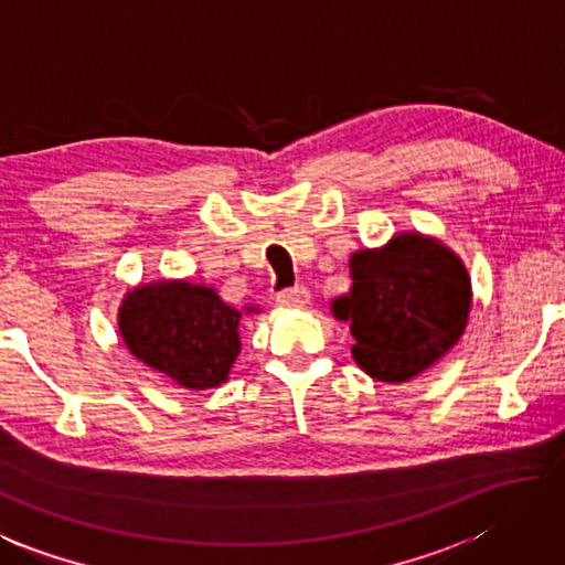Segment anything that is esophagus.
Wrapping results in <instances>:
<instances>
[{
    "mask_svg": "<svg viewBox=\"0 0 565 565\" xmlns=\"http://www.w3.org/2000/svg\"><path fill=\"white\" fill-rule=\"evenodd\" d=\"M309 301H311V294L306 286H294V289H286L276 296V303L284 306V309H303Z\"/></svg>",
    "mask_w": 565,
    "mask_h": 565,
    "instance_id": "1",
    "label": "esophagus"
}]
</instances>
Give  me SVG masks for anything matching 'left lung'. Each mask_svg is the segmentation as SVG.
Wrapping results in <instances>:
<instances>
[{
  "label": "left lung",
  "mask_w": 565,
  "mask_h": 565,
  "mask_svg": "<svg viewBox=\"0 0 565 565\" xmlns=\"http://www.w3.org/2000/svg\"><path fill=\"white\" fill-rule=\"evenodd\" d=\"M351 291L331 311L351 323V353L363 371L405 383L449 353L467 328L471 281L459 256L417 232L351 256Z\"/></svg>",
  "instance_id": "obj_1"
}]
</instances>
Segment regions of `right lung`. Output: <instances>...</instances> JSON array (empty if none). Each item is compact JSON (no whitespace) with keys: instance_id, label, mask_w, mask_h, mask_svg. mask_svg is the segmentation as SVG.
Here are the masks:
<instances>
[{"instance_id":"right-lung-1","label":"right lung","mask_w":565,"mask_h":565,"mask_svg":"<svg viewBox=\"0 0 565 565\" xmlns=\"http://www.w3.org/2000/svg\"><path fill=\"white\" fill-rule=\"evenodd\" d=\"M254 309H247L252 313ZM242 311L190 281L140 284L122 296L118 328L128 351L188 390L217 387L242 351Z\"/></svg>"}]
</instances>
